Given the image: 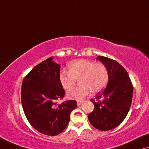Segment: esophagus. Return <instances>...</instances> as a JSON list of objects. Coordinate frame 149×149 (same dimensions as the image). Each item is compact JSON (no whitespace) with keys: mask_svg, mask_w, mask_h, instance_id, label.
<instances>
[{"mask_svg":"<svg viewBox=\"0 0 149 149\" xmlns=\"http://www.w3.org/2000/svg\"><path fill=\"white\" fill-rule=\"evenodd\" d=\"M81 103H82V102H81V101H78V102H77V106L81 105Z\"/></svg>","mask_w":149,"mask_h":149,"instance_id":"obj_1","label":"esophagus"}]
</instances>
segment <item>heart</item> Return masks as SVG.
Listing matches in <instances>:
<instances>
[{"instance_id": "heart-1", "label": "heart", "mask_w": 149, "mask_h": 149, "mask_svg": "<svg viewBox=\"0 0 149 149\" xmlns=\"http://www.w3.org/2000/svg\"><path fill=\"white\" fill-rule=\"evenodd\" d=\"M68 72L62 71L58 75L61 86L69 91L78 79L79 85L68 92L70 99L82 100L92 91L99 93L106 86L109 80L108 70L104 65L88 59H77L68 64Z\"/></svg>"}]
</instances>
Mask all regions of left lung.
I'll return each instance as SVG.
<instances>
[{
	"label": "left lung",
	"mask_w": 149,
	"mask_h": 149,
	"mask_svg": "<svg viewBox=\"0 0 149 149\" xmlns=\"http://www.w3.org/2000/svg\"><path fill=\"white\" fill-rule=\"evenodd\" d=\"M96 60L107 69L109 81L104 91L96 97V101L91 100L95 109L88 115V119L95 128L107 131L118 126L128 113L133 86L126 70L116 61L102 56H97Z\"/></svg>",
	"instance_id": "1"
}]
</instances>
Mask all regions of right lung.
<instances>
[{"label": "right lung", "mask_w": 149, "mask_h": 149, "mask_svg": "<svg viewBox=\"0 0 149 149\" xmlns=\"http://www.w3.org/2000/svg\"><path fill=\"white\" fill-rule=\"evenodd\" d=\"M60 68L51 56L35 66L22 85V103L27 119L36 130L48 136L61 133L77 107L72 100L56 105V100L65 95L58 79Z\"/></svg>", "instance_id": "obj_1"}]
</instances>
